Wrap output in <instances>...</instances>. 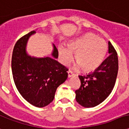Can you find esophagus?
Segmentation results:
<instances>
[{"label":"esophagus","mask_w":129,"mask_h":129,"mask_svg":"<svg viewBox=\"0 0 129 129\" xmlns=\"http://www.w3.org/2000/svg\"><path fill=\"white\" fill-rule=\"evenodd\" d=\"M74 75V74L72 73L71 70H68V78H70V77H73Z\"/></svg>","instance_id":"esophagus-1"}]
</instances>
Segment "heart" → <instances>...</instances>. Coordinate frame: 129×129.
I'll return each instance as SVG.
<instances>
[{"label": "heart", "mask_w": 129, "mask_h": 129, "mask_svg": "<svg viewBox=\"0 0 129 129\" xmlns=\"http://www.w3.org/2000/svg\"><path fill=\"white\" fill-rule=\"evenodd\" d=\"M107 50L105 41L92 33H85L67 44V47L59 46L57 52L61 63L69 65L74 59L77 63L75 68H81L83 71L90 72L100 66Z\"/></svg>", "instance_id": "b5f03b06"}]
</instances>
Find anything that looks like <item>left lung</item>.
<instances>
[{"instance_id": "obj_1", "label": "left lung", "mask_w": 129, "mask_h": 129, "mask_svg": "<svg viewBox=\"0 0 129 129\" xmlns=\"http://www.w3.org/2000/svg\"><path fill=\"white\" fill-rule=\"evenodd\" d=\"M109 56L94 72L79 76L81 87L75 91L76 101L79 105L89 108L99 105L111 94L115 85L118 72L117 52L108 42Z\"/></svg>"}]
</instances>
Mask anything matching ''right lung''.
Returning a JSON list of instances; mask_svg holds the SVG:
<instances>
[{
    "label": "right lung",
    "instance_id": "right-lung-1",
    "mask_svg": "<svg viewBox=\"0 0 129 129\" xmlns=\"http://www.w3.org/2000/svg\"><path fill=\"white\" fill-rule=\"evenodd\" d=\"M33 30L21 38L14 46L11 70L14 83L21 96L37 107H44L53 101L58 87L68 78V69L57 61L58 52L52 44L51 57H36L26 52Z\"/></svg>",
    "mask_w": 129,
    "mask_h": 129
}]
</instances>
